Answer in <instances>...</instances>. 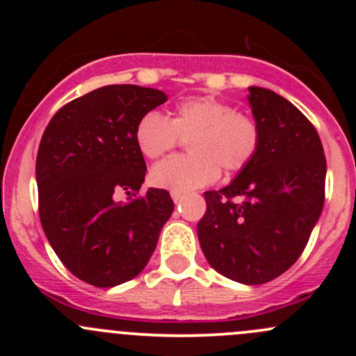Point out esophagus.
<instances>
[{"mask_svg":"<svg viewBox=\"0 0 356 356\" xmlns=\"http://www.w3.org/2000/svg\"><path fill=\"white\" fill-rule=\"evenodd\" d=\"M170 196H172V200H174V203H181L182 198H184V195H182V193H179V191H172Z\"/></svg>","mask_w":356,"mask_h":356,"instance_id":"obj_1","label":"esophagus"}]
</instances>
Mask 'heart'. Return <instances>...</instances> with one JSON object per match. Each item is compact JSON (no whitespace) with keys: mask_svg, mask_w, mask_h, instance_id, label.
Masks as SVG:
<instances>
[{"mask_svg":"<svg viewBox=\"0 0 356 356\" xmlns=\"http://www.w3.org/2000/svg\"><path fill=\"white\" fill-rule=\"evenodd\" d=\"M189 137L191 155L170 156L152 168L156 188L188 193L211 184L220 175L243 170L258 152L260 129L251 117L215 96H193L175 105L172 118L148 111L136 124L139 152L158 158Z\"/></svg>","mask_w":356,"mask_h":356,"instance_id":"heart-1","label":"heart"}]
</instances>
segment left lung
Wrapping results in <instances>:
<instances>
[{"instance_id":"8db88e82","label":"left lung","mask_w":356,"mask_h":356,"mask_svg":"<svg viewBox=\"0 0 356 356\" xmlns=\"http://www.w3.org/2000/svg\"><path fill=\"white\" fill-rule=\"evenodd\" d=\"M248 102L260 146L231 184L204 193L198 239L218 274L254 286L303 253L324 208L327 165L317 131L293 103L257 86Z\"/></svg>"}]
</instances>
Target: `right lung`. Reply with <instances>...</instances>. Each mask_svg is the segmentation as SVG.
<instances>
[{
  "mask_svg": "<svg viewBox=\"0 0 356 356\" xmlns=\"http://www.w3.org/2000/svg\"><path fill=\"white\" fill-rule=\"evenodd\" d=\"M167 102L163 91L134 84L95 89L49 120L38 149L39 218L68 270L96 288L134 279L155 251L174 211L165 189L145 182L134 139L143 115ZM125 192V204L116 196Z\"/></svg>",
  "mask_w": 356,
  "mask_h": 356,
  "instance_id": "right-lung-1",
  "label": "right lung"
}]
</instances>
